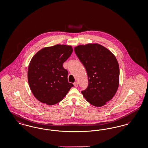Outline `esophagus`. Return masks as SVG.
Masks as SVG:
<instances>
[{"label":"esophagus","mask_w":148,"mask_h":148,"mask_svg":"<svg viewBox=\"0 0 148 148\" xmlns=\"http://www.w3.org/2000/svg\"><path fill=\"white\" fill-rule=\"evenodd\" d=\"M74 85L75 87H77V86H78V83H77V82H74Z\"/></svg>","instance_id":"esophagus-1"}]
</instances>
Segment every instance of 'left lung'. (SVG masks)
<instances>
[{
	"label": "left lung",
	"mask_w": 148,
	"mask_h": 148,
	"mask_svg": "<svg viewBox=\"0 0 148 148\" xmlns=\"http://www.w3.org/2000/svg\"><path fill=\"white\" fill-rule=\"evenodd\" d=\"M88 77V85L82 91L92 105L104 106L115 94L119 84V66L113 53L98 44L80 45L74 48Z\"/></svg>",
	"instance_id": "left-lung-1"
}]
</instances>
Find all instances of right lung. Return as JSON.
Returning <instances> with one entry per match:
<instances>
[{
    "mask_svg": "<svg viewBox=\"0 0 148 148\" xmlns=\"http://www.w3.org/2000/svg\"><path fill=\"white\" fill-rule=\"evenodd\" d=\"M72 52L70 45L57 44L42 48L32 58L28 70L29 85L39 101L56 104L74 86L68 82V72L63 65Z\"/></svg>",
    "mask_w": 148,
    "mask_h": 148,
    "instance_id": "add662e5",
    "label": "right lung"
}]
</instances>
